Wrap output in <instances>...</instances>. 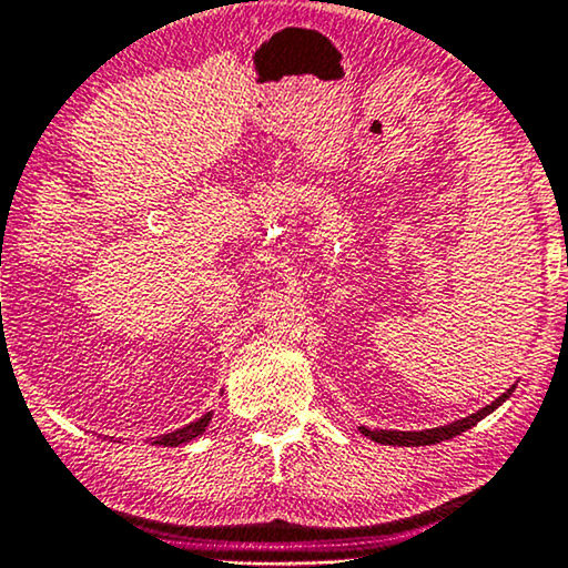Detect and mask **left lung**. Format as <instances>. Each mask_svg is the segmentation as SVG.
I'll use <instances>...</instances> for the list:
<instances>
[{
    "instance_id": "obj_1",
    "label": "left lung",
    "mask_w": 568,
    "mask_h": 568,
    "mask_svg": "<svg viewBox=\"0 0 568 568\" xmlns=\"http://www.w3.org/2000/svg\"><path fill=\"white\" fill-rule=\"evenodd\" d=\"M511 392H514V387H511V389H506L501 397L494 399V403L483 407V410L473 413V415H467V418H463V420L447 423V426L426 428V430H372V428L361 426V434H363V436H368V438H372V442H376V444H389V447H426V444L447 442V438H455V436L463 434V430L473 428L475 423L486 418L488 413H494L498 405H501V403H506V399H509Z\"/></svg>"
}]
</instances>
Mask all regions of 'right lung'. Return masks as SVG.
Here are the masks:
<instances>
[{"label": "right lung", "instance_id": "add662e5", "mask_svg": "<svg viewBox=\"0 0 568 568\" xmlns=\"http://www.w3.org/2000/svg\"><path fill=\"white\" fill-rule=\"evenodd\" d=\"M210 418H213V413H205L200 420L189 423V426H184V428H176V430H171V434L158 436L153 444H155V447H181V444L192 442V438L205 434Z\"/></svg>", "mask_w": 568, "mask_h": 568}]
</instances>
